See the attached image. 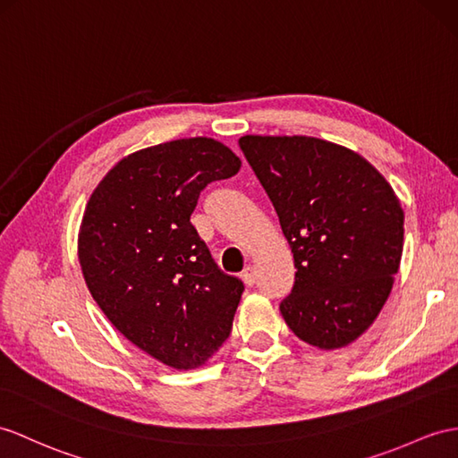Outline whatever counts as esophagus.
Listing matches in <instances>:
<instances>
[{
	"instance_id": "34e87169",
	"label": "esophagus",
	"mask_w": 458,
	"mask_h": 458,
	"mask_svg": "<svg viewBox=\"0 0 458 458\" xmlns=\"http://www.w3.org/2000/svg\"><path fill=\"white\" fill-rule=\"evenodd\" d=\"M242 280H244V284L247 285H254L256 284V270L252 266H247L242 270Z\"/></svg>"
}]
</instances>
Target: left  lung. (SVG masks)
Listing matches in <instances>:
<instances>
[{
	"mask_svg": "<svg viewBox=\"0 0 458 458\" xmlns=\"http://www.w3.org/2000/svg\"><path fill=\"white\" fill-rule=\"evenodd\" d=\"M239 148L280 217L295 284L280 310L297 338L334 350L373 325L393 289L404 211L371 163L307 136H244Z\"/></svg>",
	"mask_w": 458,
	"mask_h": 458,
	"instance_id": "1",
	"label": "left lung"
}]
</instances>
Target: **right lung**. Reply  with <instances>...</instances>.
Segmentation results:
<instances>
[{
    "label": "right lung",
    "mask_w": 458,
    "mask_h": 458,
    "mask_svg": "<svg viewBox=\"0 0 458 458\" xmlns=\"http://www.w3.org/2000/svg\"><path fill=\"white\" fill-rule=\"evenodd\" d=\"M239 166L216 140H174L128 155L89 198L80 231L89 292L118 332L174 369L217 352L244 292L191 223L199 192Z\"/></svg>",
    "instance_id": "right-lung-1"
}]
</instances>
